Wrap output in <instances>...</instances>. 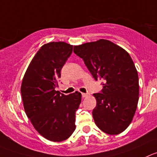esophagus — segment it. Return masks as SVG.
Listing matches in <instances>:
<instances>
[{
  "label": "esophagus",
  "mask_w": 157,
  "mask_h": 157,
  "mask_svg": "<svg viewBox=\"0 0 157 157\" xmlns=\"http://www.w3.org/2000/svg\"><path fill=\"white\" fill-rule=\"evenodd\" d=\"M87 96H88V94H87L82 93V98H87Z\"/></svg>",
  "instance_id": "obj_1"
}]
</instances>
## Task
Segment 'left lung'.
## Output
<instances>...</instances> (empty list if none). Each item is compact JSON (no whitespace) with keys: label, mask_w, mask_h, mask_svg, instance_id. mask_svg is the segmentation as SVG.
Here are the masks:
<instances>
[{"label":"left lung","mask_w":157,"mask_h":157,"mask_svg":"<svg viewBox=\"0 0 157 157\" xmlns=\"http://www.w3.org/2000/svg\"><path fill=\"white\" fill-rule=\"evenodd\" d=\"M74 53L83 59L95 80L104 81L101 93L94 94L95 124L108 135L125 131L136 113L140 86L137 70L129 54L107 39L74 45Z\"/></svg>","instance_id":"obj_1"}]
</instances>
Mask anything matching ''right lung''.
I'll use <instances>...</instances> for the list:
<instances>
[{
	"mask_svg": "<svg viewBox=\"0 0 157 157\" xmlns=\"http://www.w3.org/2000/svg\"><path fill=\"white\" fill-rule=\"evenodd\" d=\"M73 51L64 42L44 44L29 63L21 86L25 112L36 131L46 140L62 142L76 128L75 115L81 102L78 91L64 95L59 87L60 71Z\"/></svg>",
	"mask_w": 157,
	"mask_h": 157,
	"instance_id": "add662e5",
	"label": "right lung"
}]
</instances>
